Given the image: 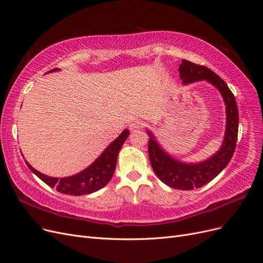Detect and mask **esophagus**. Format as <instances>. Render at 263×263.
I'll list each match as a JSON object with an SVG mask.
<instances>
[{"mask_svg":"<svg viewBox=\"0 0 263 263\" xmlns=\"http://www.w3.org/2000/svg\"><path fill=\"white\" fill-rule=\"evenodd\" d=\"M142 127H144V123H142V121H140V119H136V121H134L129 124L130 130H137L142 128Z\"/></svg>","mask_w":263,"mask_h":263,"instance_id":"34e87169","label":"esophagus"}]
</instances>
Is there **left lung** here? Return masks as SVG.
Here are the masks:
<instances>
[{"label": "left lung", "instance_id": "8db88e82", "mask_svg": "<svg viewBox=\"0 0 263 263\" xmlns=\"http://www.w3.org/2000/svg\"><path fill=\"white\" fill-rule=\"evenodd\" d=\"M179 72L183 84L206 81L216 87L226 106V127L221 146L216 153L200 162H185L174 158L159 144L155 134L147 128L149 159L157 177L172 189L190 191L208 184L226 168L236 149L239 116L234 94L211 69L182 60Z\"/></svg>", "mask_w": 263, "mask_h": 263}]
</instances>
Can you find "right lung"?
Instances as JSON below:
<instances>
[{
    "instance_id": "1",
    "label": "right lung",
    "mask_w": 263,
    "mask_h": 263,
    "mask_svg": "<svg viewBox=\"0 0 263 263\" xmlns=\"http://www.w3.org/2000/svg\"><path fill=\"white\" fill-rule=\"evenodd\" d=\"M55 71H60V69H52L47 73L55 72ZM128 129L123 130V133L115 140L110 142L89 166H86L84 170L70 177L54 178L46 176V174L33 168L26 160L25 162L31 172L36 174L47 185L57 189L60 193L74 196L90 194L104 187L112 179L116 168L118 153L124 145L125 140L128 138Z\"/></svg>"
}]
</instances>
